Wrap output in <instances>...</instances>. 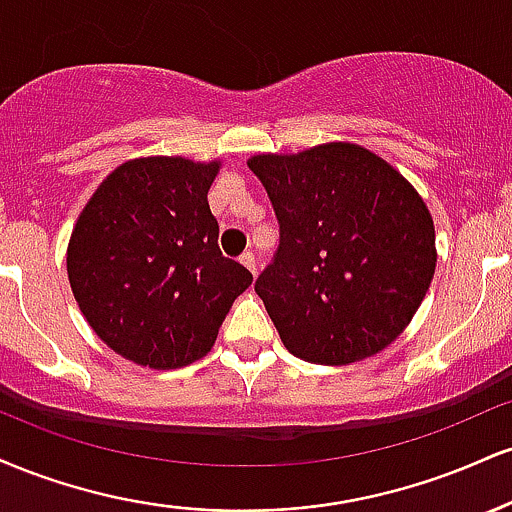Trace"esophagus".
<instances>
[{
    "instance_id": "34e87169",
    "label": "esophagus",
    "mask_w": 512,
    "mask_h": 512,
    "mask_svg": "<svg viewBox=\"0 0 512 512\" xmlns=\"http://www.w3.org/2000/svg\"><path fill=\"white\" fill-rule=\"evenodd\" d=\"M240 264H245V267L252 272V276L257 274V262H255V255H252V252H243V255H240Z\"/></svg>"
}]
</instances>
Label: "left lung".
I'll return each mask as SVG.
<instances>
[{"label": "left lung", "instance_id": "8db88e82", "mask_svg": "<svg viewBox=\"0 0 512 512\" xmlns=\"http://www.w3.org/2000/svg\"><path fill=\"white\" fill-rule=\"evenodd\" d=\"M279 219L274 264L255 291L293 356L349 366L407 330L436 272V228L395 166L351 142L257 154Z\"/></svg>", "mask_w": 512, "mask_h": 512}]
</instances>
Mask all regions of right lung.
<instances>
[{"label": "right lung", "instance_id": "obj_1", "mask_svg": "<svg viewBox=\"0 0 512 512\" xmlns=\"http://www.w3.org/2000/svg\"><path fill=\"white\" fill-rule=\"evenodd\" d=\"M221 161L144 156L93 192L67 245L69 286L91 330L137 366L170 370L207 356L252 284L219 250L207 192Z\"/></svg>", "mask_w": 512, "mask_h": 512}]
</instances>
